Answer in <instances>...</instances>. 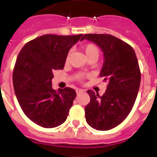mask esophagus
<instances>
[{"mask_svg": "<svg viewBox=\"0 0 157 157\" xmlns=\"http://www.w3.org/2000/svg\"><path fill=\"white\" fill-rule=\"evenodd\" d=\"M83 90H82V89L77 88V90H76V92H77V94H80V93H81V92H83Z\"/></svg>", "mask_w": 157, "mask_h": 157, "instance_id": "esophagus-1", "label": "esophagus"}]
</instances>
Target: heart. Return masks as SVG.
<instances>
[{
	"mask_svg": "<svg viewBox=\"0 0 157 157\" xmlns=\"http://www.w3.org/2000/svg\"><path fill=\"white\" fill-rule=\"evenodd\" d=\"M83 52L85 53L87 59L90 58V57H96L97 59L99 56V49L97 47L96 45L94 44L88 43L83 46ZM70 52H68L66 57V62H68L69 59H70Z\"/></svg>",
	"mask_w": 157,
	"mask_h": 157,
	"instance_id": "1",
	"label": "heart"
}]
</instances>
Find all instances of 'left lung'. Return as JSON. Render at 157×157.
<instances>
[{
  "instance_id": "obj_1",
  "label": "left lung",
  "mask_w": 157,
  "mask_h": 157,
  "mask_svg": "<svg viewBox=\"0 0 157 157\" xmlns=\"http://www.w3.org/2000/svg\"><path fill=\"white\" fill-rule=\"evenodd\" d=\"M98 45L104 54L100 77L108 83L102 96L87 90L90 101L85 107L87 124L99 131L112 129L121 124L132 111L140 89L141 73L131 45L108 34H85Z\"/></svg>"
}]
</instances>
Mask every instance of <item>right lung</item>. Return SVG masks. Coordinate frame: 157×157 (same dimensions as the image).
Segmentation results:
<instances>
[{"instance_id": "obj_1", "label": "right lung", "mask_w": 157, "mask_h": 157, "mask_svg": "<svg viewBox=\"0 0 157 157\" xmlns=\"http://www.w3.org/2000/svg\"><path fill=\"white\" fill-rule=\"evenodd\" d=\"M82 35H44L23 46L13 70V85L25 115L43 128H55L66 121L76 98L75 90L52 88L53 72L63 70L72 45Z\"/></svg>"}]
</instances>
